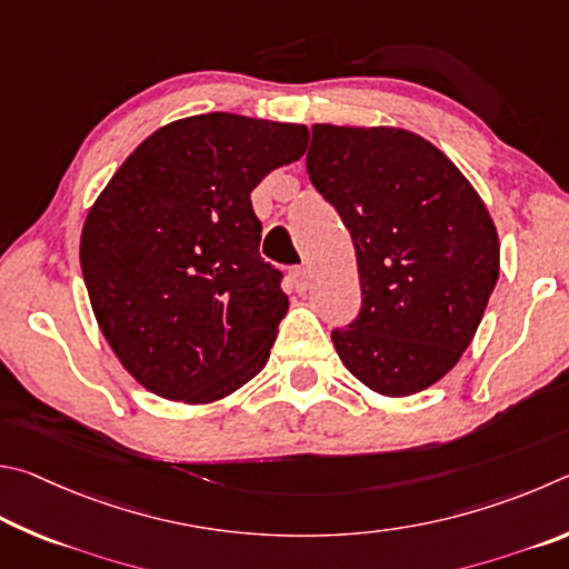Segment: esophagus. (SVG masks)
I'll list each match as a JSON object with an SVG mask.
<instances>
[{"instance_id":"obj_1","label":"esophagus","mask_w":569,"mask_h":569,"mask_svg":"<svg viewBox=\"0 0 569 569\" xmlns=\"http://www.w3.org/2000/svg\"><path fill=\"white\" fill-rule=\"evenodd\" d=\"M292 282H295V287H297V292H307L310 290V284H312V272L307 267H302V269H295L292 272Z\"/></svg>"}]
</instances>
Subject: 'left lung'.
<instances>
[{"instance_id": "left-lung-1", "label": "left lung", "mask_w": 569, "mask_h": 569, "mask_svg": "<svg viewBox=\"0 0 569 569\" xmlns=\"http://www.w3.org/2000/svg\"><path fill=\"white\" fill-rule=\"evenodd\" d=\"M307 174L350 229L362 310L332 332L357 380L427 390L460 362L500 277V239L460 169L400 127L315 124Z\"/></svg>"}]
</instances>
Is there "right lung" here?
<instances>
[{
	"mask_svg": "<svg viewBox=\"0 0 569 569\" xmlns=\"http://www.w3.org/2000/svg\"><path fill=\"white\" fill-rule=\"evenodd\" d=\"M310 129L244 114L177 119L129 154L79 242L99 330L134 380L209 405L269 360L290 300L259 257L252 189L305 154Z\"/></svg>",
	"mask_w": 569,
	"mask_h": 569,
	"instance_id": "1",
	"label": "right lung"
}]
</instances>
